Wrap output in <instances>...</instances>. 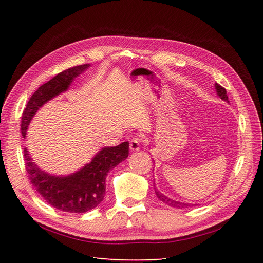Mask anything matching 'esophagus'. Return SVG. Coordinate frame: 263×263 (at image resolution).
Segmentation results:
<instances>
[{
  "mask_svg": "<svg viewBox=\"0 0 263 263\" xmlns=\"http://www.w3.org/2000/svg\"><path fill=\"white\" fill-rule=\"evenodd\" d=\"M142 139L140 137H134L129 142V149L130 151H137L140 148Z\"/></svg>",
  "mask_w": 263,
  "mask_h": 263,
  "instance_id": "1",
  "label": "esophagus"
}]
</instances>
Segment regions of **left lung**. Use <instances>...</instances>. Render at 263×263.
Segmentation results:
<instances>
[{
    "label": "left lung",
    "mask_w": 263,
    "mask_h": 263,
    "mask_svg": "<svg viewBox=\"0 0 263 263\" xmlns=\"http://www.w3.org/2000/svg\"><path fill=\"white\" fill-rule=\"evenodd\" d=\"M215 89H216V92H217V95L221 99L224 100L225 102H229L228 101V97H227V92L225 90V87L220 86L218 83H215ZM156 194H157V197L159 198V200L162 201L163 203L168 204L170 206H172V208H177V209H184V208H187V206H190V204H186V203H182V202H179V201H174V200H171V198L166 197L164 194L158 192V191L156 190Z\"/></svg>",
    "instance_id": "left-lung-1"
}]
</instances>
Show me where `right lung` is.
I'll list each match as a JSON object with an SVG mask.
<instances>
[{
  "instance_id": "add662e5",
  "label": "right lung",
  "mask_w": 263,
  "mask_h": 263,
  "mask_svg": "<svg viewBox=\"0 0 263 263\" xmlns=\"http://www.w3.org/2000/svg\"><path fill=\"white\" fill-rule=\"evenodd\" d=\"M89 67L90 65H82L69 68L38 87L23 112L21 130L24 137H26L28 125L37 110L49 100L67 91L73 79ZM128 141L116 147L102 148L90 163L66 177L51 176L39 169L31 160L27 148L24 149V160L30 183L47 203L62 212L85 213L104 200L107 173L128 157Z\"/></svg>"
}]
</instances>
